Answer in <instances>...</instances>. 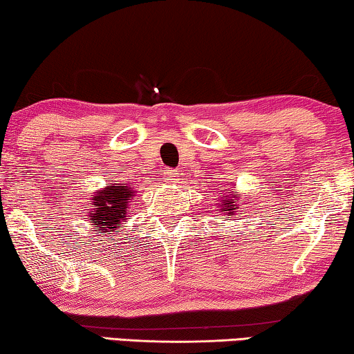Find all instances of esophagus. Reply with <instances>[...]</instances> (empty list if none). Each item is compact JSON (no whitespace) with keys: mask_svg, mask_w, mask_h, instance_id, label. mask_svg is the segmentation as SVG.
Segmentation results:
<instances>
[{"mask_svg":"<svg viewBox=\"0 0 354 354\" xmlns=\"http://www.w3.org/2000/svg\"><path fill=\"white\" fill-rule=\"evenodd\" d=\"M164 180H166L167 183H177L178 174L176 169H166V172H164Z\"/></svg>","mask_w":354,"mask_h":354,"instance_id":"34e87169","label":"esophagus"}]
</instances>
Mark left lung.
Instances as JSON below:
<instances>
[{"label":"left lung","instance_id":"obj_1","mask_svg":"<svg viewBox=\"0 0 354 354\" xmlns=\"http://www.w3.org/2000/svg\"><path fill=\"white\" fill-rule=\"evenodd\" d=\"M235 197V201H232L231 198ZM219 203H216L217 205V207H221V212H224L225 216H234L235 212H236V209H239V206L241 205V203L236 200V196H234L232 195V192L229 190V188H225V190H222V193H221V198L219 200H217ZM236 202L237 205H234L233 203Z\"/></svg>","mask_w":354,"mask_h":354}]
</instances>
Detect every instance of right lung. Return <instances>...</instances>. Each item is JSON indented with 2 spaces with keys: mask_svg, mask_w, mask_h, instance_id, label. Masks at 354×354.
I'll return each mask as SVG.
<instances>
[{
  "mask_svg": "<svg viewBox=\"0 0 354 354\" xmlns=\"http://www.w3.org/2000/svg\"><path fill=\"white\" fill-rule=\"evenodd\" d=\"M133 196L135 192L129 183H106L104 188L85 198L88 221L100 227V235L119 232L120 224L129 219V206L135 200Z\"/></svg>",
  "mask_w": 354,
  "mask_h": 354,
  "instance_id": "right-lung-1",
  "label": "right lung"
}]
</instances>
